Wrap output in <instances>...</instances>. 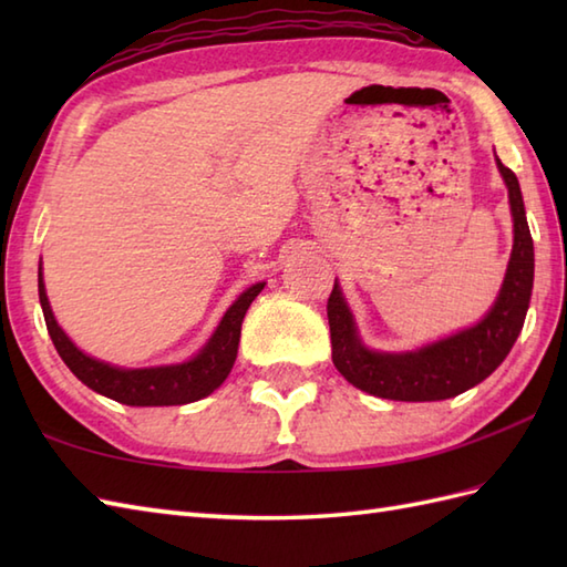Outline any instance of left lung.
Segmentation results:
<instances>
[{"mask_svg": "<svg viewBox=\"0 0 567 567\" xmlns=\"http://www.w3.org/2000/svg\"><path fill=\"white\" fill-rule=\"evenodd\" d=\"M497 167L509 189L514 219V248L497 302L483 321L449 339L429 343L419 351L380 353L363 346L339 282L327 305L331 327V358L341 375L368 394L396 402L451 400L489 378L522 333L534 290V240L528 231L519 179L502 165Z\"/></svg>", "mask_w": 567, "mask_h": 567, "instance_id": "1", "label": "left lung"}]
</instances>
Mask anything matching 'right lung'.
I'll use <instances>...</instances> for the list:
<instances>
[{"label": "right lung", "mask_w": 567, "mask_h": 567, "mask_svg": "<svg viewBox=\"0 0 567 567\" xmlns=\"http://www.w3.org/2000/svg\"><path fill=\"white\" fill-rule=\"evenodd\" d=\"M262 287L265 282H256L248 287V290L228 307L207 346H204L195 358L187 360V363L128 370L84 355L80 348L68 339L65 331L58 327L51 305H48L43 275L39 268V299L45 317V327L48 333H51L58 355L63 358V363L72 370V375L87 384L90 390L128 406L189 404L219 388L234 368L240 341V323H244L250 302L260 295Z\"/></svg>", "instance_id": "add662e5"}]
</instances>
